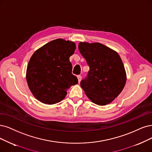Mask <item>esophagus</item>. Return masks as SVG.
<instances>
[{"instance_id":"obj_1","label":"esophagus","mask_w":152,"mask_h":152,"mask_svg":"<svg viewBox=\"0 0 152 152\" xmlns=\"http://www.w3.org/2000/svg\"><path fill=\"white\" fill-rule=\"evenodd\" d=\"M77 79H78V82H79V83H80L81 79H82V76L81 75H78L77 76Z\"/></svg>"}]
</instances>
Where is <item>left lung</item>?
Returning <instances> with one entry per match:
<instances>
[{
	"mask_svg": "<svg viewBox=\"0 0 152 152\" xmlns=\"http://www.w3.org/2000/svg\"><path fill=\"white\" fill-rule=\"evenodd\" d=\"M78 49L89 67L81 87L91 102L100 106L111 103L125 87L124 65L114 50L98 42H80Z\"/></svg>",
	"mask_w": 152,
	"mask_h": 152,
	"instance_id": "1",
	"label": "left lung"
}]
</instances>
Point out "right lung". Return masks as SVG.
I'll use <instances>...</instances> for the list:
<instances>
[{"label":"right lung","instance_id":"obj_1","mask_svg":"<svg viewBox=\"0 0 152 152\" xmlns=\"http://www.w3.org/2000/svg\"><path fill=\"white\" fill-rule=\"evenodd\" d=\"M74 42L57 39L36 50L27 64L26 80L31 91L41 102H60L71 86L78 83L72 74L69 57L74 54Z\"/></svg>","mask_w":152,"mask_h":152}]
</instances>
